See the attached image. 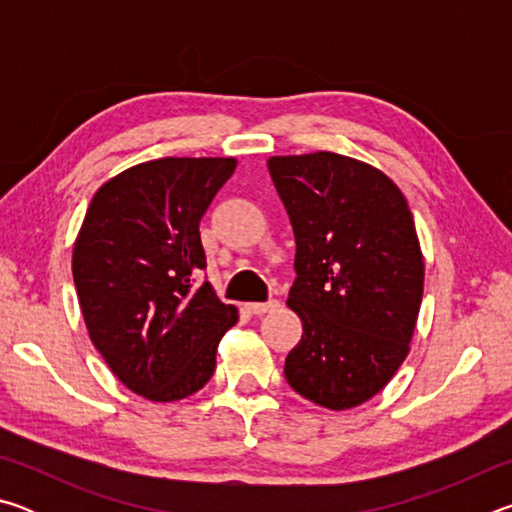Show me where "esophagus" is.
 <instances>
[{
	"instance_id": "obj_1",
	"label": "esophagus",
	"mask_w": 512,
	"mask_h": 512,
	"mask_svg": "<svg viewBox=\"0 0 512 512\" xmlns=\"http://www.w3.org/2000/svg\"><path fill=\"white\" fill-rule=\"evenodd\" d=\"M277 307H280V300H275V298H271L268 302H253V305H248V309L253 311L255 316H264V314H268V311H275Z\"/></svg>"
}]
</instances>
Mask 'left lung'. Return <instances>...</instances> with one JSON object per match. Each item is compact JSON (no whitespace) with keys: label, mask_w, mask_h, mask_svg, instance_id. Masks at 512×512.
<instances>
[{"label":"left lung","mask_w":512,"mask_h":512,"mask_svg":"<svg viewBox=\"0 0 512 512\" xmlns=\"http://www.w3.org/2000/svg\"><path fill=\"white\" fill-rule=\"evenodd\" d=\"M296 235L287 305L302 339L284 377L332 411L377 395L409 354L424 262L409 203L391 178L339 153L268 160Z\"/></svg>","instance_id":"8db88e82"}]
</instances>
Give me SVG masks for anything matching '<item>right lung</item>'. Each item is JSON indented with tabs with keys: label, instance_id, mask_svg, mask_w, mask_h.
Returning a JSON list of instances; mask_svg holds the SVG:
<instances>
[{
	"label": "right lung",
	"instance_id": "obj_1",
	"mask_svg": "<svg viewBox=\"0 0 512 512\" xmlns=\"http://www.w3.org/2000/svg\"><path fill=\"white\" fill-rule=\"evenodd\" d=\"M235 167V158H160L121 171L94 194L74 244L94 348L151 402L201 391L239 318L210 282H196L207 266L198 225Z\"/></svg>",
	"mask_w": 512,
	"mask_h": 512
}]
</instances>
